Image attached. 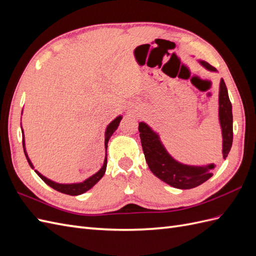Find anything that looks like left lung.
Wrapping results in <instances>:
<instances>
[{
    "mask_svg": "<svg viewBox=\"0 0 256 256\" xmlns=\"http://www.w3.org/2000/svg\"><path fill=\"white\" fill-rule=\"evenodd\" d=\"M198 63L209 72L216 69L205 60ZM219 122L222 132L223 159L228 157L233 143V113L228 92L224 80L221 79L219 86ZM138 131L145 160L154 175L166 184L177 189H192L202 184L212 176L214 164L188 166L174 159L162 144L159 134L146 122H138Z\"/></svg>",
    "mask_w": 256,
    "mask_h": 256,
    "instance_id": "8db88e82",
    "label": "left lung"
}]
</instances>
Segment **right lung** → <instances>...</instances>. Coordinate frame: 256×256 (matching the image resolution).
<instances>
[{
  "label": "right lung",
  "mask_w": 256,
  "mask_h": 256,
  "mask_svg": "<svg viewBox=\"0 0 256 256\" xmlns=\"http://www.w3.org/2000/svg\"><path fill=\"white\" fill-rule=\"evenodd\" d=\"M22 114V112H21ZM122 118V115H118V118H114L109 125L106 126V132H104V148H106V157H104V164L102 166V168L99 170V171L97 173H95L94 175L90 176L88 178H86V180L81 182H74V184H60V182H53L51 180H49V178H47L46 176H44L42 174H40V172L37 171V170H34L35 173L40 176L42 180L47 184L48 186H50L51 188H53L54 190H56L60 193H64V194H68V196H80V194H83L84 192L88 191L90 189H92L94 186L102 180V176L104 175L106 173V148H108V142H109L110 138L112 136V134L115 132V130L118 128V125L120 122ZM21 130H22V144H23V150H24V154H26V160L28 162V164L30 166V168H34V166L32 164V161L30 160L28 156V152H26V141H24V132H23V129L21 127Z\"/></svg>",
  "instance_id": "obj_1"
}]
</instances>
